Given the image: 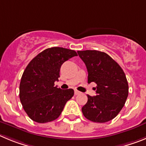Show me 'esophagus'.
I'll use <instances>...</instances> for the list:
<instances>
[{"mask_svg": "<svg viewBox=\"0 0 146 146\" xmlns=\"http://www.w3.org/2000/svg\"><path fill=\"white\" fill-rule=\"evenodd\" d=\"M74 93H75V94H76V95H78V94H81V92H78V91H77V90H75Z\"/></svg>", "mask_w": 146, "mask_h": 146, "instance_id": "esophagus-1", "label": "esophagus"}]
</instances>
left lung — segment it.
Listing matches in <instances>:
<instances>
[{"instance_id":"left-lung-1","label":"left lung","mask_w":146,"mask_h":146,"mask_svg":"<svg viewBox=\"0 0 146 146\" xmlns=\"http://www.w3.org/2000/svg\"><path fill=\"white\" fill-rule=\"evenodd\" d=\"M77 52L86 65L88 83L97 84L96 96L87 95V102L81 108L83 114L93 122L105 123L112 120L124 107L128 97V82L124 70L105 52Z\"/></svg>"}]
</instances>
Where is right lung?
<instances>
[{
	"label": "right lung",
	"instance_id": "add662e5",
	"mask_svg": "<svg viewBox=\"0 0 146 146\" xmlns=\"http://www.w3.org/2000/svg\"><path fill=\"white\" fill-rule=\"evenodd\" d=\"M77 56L74 50L52 47L39 53L26 67L19 84V99L29 117L38 123L57 119L74 94L72 89L54 86L62 65Z\"/></svg>",
	"mask_w": 146,
	"mask_h": 146
}]
</instances>
